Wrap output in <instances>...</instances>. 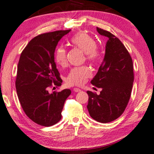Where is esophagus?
<instances>
[{
    "instance_id": "1",
    "label": "esophagus",
    "mask_w": 154,
    "mask_h": 154,
    "mask_svg": "<svg viewBox=\"0 0 154 154\" xmlns=\"http://www.w3.org/2000/svg\"><path fill=\"white\" fill-rule=\"evenodd\" d=\"M81 91V90L79 89V88H73V91H75V92H79Z\"/></svg>"
}]
</instances>
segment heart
Instances as JSON below:
<instances>
[{"label":"heart","mask_w":154,"mask_h":154,"mask_svg":"<svg viewBox=\"0 0 154 154\" xmlns=\"http://www.w3.org/2000/svg\"><path fill=\"white\" fill-rule=\"evenodd\" d=\"M72 45L86 54V60L91 63H98L102 59V52L97 47V42L94 37L85 32H79L70 39ZM55 60L60 66L66 64V50L63 46L56 49ZM91 75V71L87 66L75 67L72 68L66 78V82L70 86H81L86 79Z\"/></svg>","instance_id":"heart-1"}]
</instances>
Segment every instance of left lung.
<instances>
[{
  "mask_svg": "<svg viewBox=\"0 0 154 154\" xmlns=\"http://www.w3.org/2000/svg\"><path fill=\"white\" fill-rule=\"evenodd\" d=\"M107 38L104 61L91 83L100 94L87 91V109L94 120L107 123L122 115L131 98L134 81L132 57L122 42L108 31L97 28Z\"/></svg>",
  "mask_w": 154,
  "mask_h": 154,
  "instance_id": "1",
  "label": "left lung"
}]
</instances>
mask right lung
Returning a JSON list of instances; mask_svg holds the SVG:
<instances>
[{"mask_svg": "<svg viewBox=\"0 0 154 154\" xmlns=\"http://www.w3.org/2000/svg\"><path fill=\"white\" fill-rule=\"evenodd\" d=\"M70 31H55L34 37L23 50L18 63L16 88L21 107L30 120L45 127L60 120L65 101L71 93L70 89L52 94L48 91L62 84L54 53L60 39Z\"/></svg>", "mask_w": 154, "mask_h": 154, "instance_id": "obj_1", "label": "right lung"}]
</instances>
